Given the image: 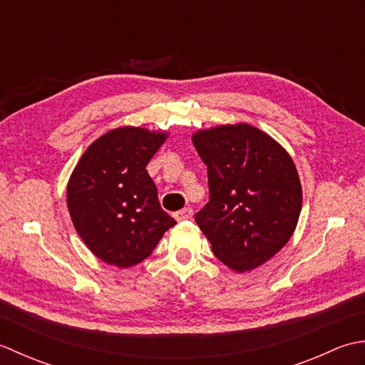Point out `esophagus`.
<instances>
[{"label":"esophagus","mask_w":365,"mask_h":365,"mask_svg":"<svg viewBox=\"0 0 365 365\" xmlns=\"http://www.w3.org/2000/svg\"><path fill=\"white\" fill-rule=\"evenodd\" d=\"M173 217L178 220V222H182V220H187L192 217V210L190 207H184V210L181 211H176L173 214Z\"/></svg>","instance_id":"esophagus-1"}]
</instances>
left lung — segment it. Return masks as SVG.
I'll list each match as a JSON object with an SVG mask.
<instances>
[{"mask_svg": "<svg viewBox=\"0 0 365 365\" xmlns=\"http://www.w3.org/2000/svg\"><path fill=\"white\" fill-rule=\"evenodd\" d=\"M207 167L210 202L195 222L214 255L236 272L271 259L289 241L302 207L293 159L276 140L240 123L192 137Z\"/></svg>", "mask_w": 365, "mask_h": 365, "instance_id": "left-lung-1", "label": "left lung"}]
</instances>
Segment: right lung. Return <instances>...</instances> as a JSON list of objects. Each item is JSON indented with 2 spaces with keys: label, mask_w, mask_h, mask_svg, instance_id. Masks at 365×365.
<instances>
[{
  "label": "right lung",
  "mask_w": 365,
  "mask_h": 365,
  "mask_svg": "<svg viewBox=\"0 0 365 365\" xmlns=\"http://www.w3.org/2000/svg\"><path fill=\"white\" fill-rule=\"evenodd\" d=\"M167 133L124 125L81 155L68 184V207L88 249L107 264L130 267L153 254L176 220L162 210L146 172Z\"/></svg>",
  "instance_id": "obj_1"
}]
</instances>
